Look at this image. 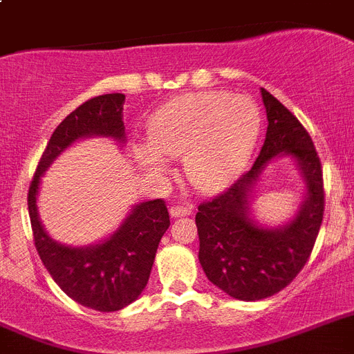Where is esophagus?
<instances>
[{"label": "esophagus", "instance_id": "34e87169", "mask_svg": "<svg viewBox=\"0 0 354 354\" xmlns=\"http://www.w3.org/2000/svg\"><path fill=\"white\" fill-rule=\"evenodd\" d=\"M170 214L174 216V218H179V216H189V214H192V207L174 206L170 207Z\"/></svg>", "mask_w": 354, "mask_h": 354}]
</instances>
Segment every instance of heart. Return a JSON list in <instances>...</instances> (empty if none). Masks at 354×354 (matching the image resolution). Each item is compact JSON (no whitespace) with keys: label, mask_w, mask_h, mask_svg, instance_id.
<instances>
[{"label":"heart","mask_w":354,"mask_h":354,"mask_svg":"<svg viewBox=\"0 0 354 354\" xmlns=\"http://www.w3.org/2000/svg\"><path fill=\"white\" fill-rule=\"evenodd\" d=\"M259 131L254 100L202 91L162 105L148 125V145H136L134 156L153 175L168 170L166 157H183L186 180L197 192L214 193L240 177Z\"/></svg>","instance_id":"b5f03b06"}]
</instances>
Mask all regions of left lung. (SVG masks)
I'll return each instance as SVG.
<instances>
[{
	"instance_id": "8db88e82",
	"label": "left lung",
	"mask_w": 354,
	"mask_h": 354,
	"mask_svg": "<svg viewBox=\"0 0 354 354\" xmlns=\"http://www.w3.org/2000/svg\"><path fill=\"white\" fill-rule=\"evenodd\" d=\"M267 136L252 168L218 197L198 206V261L207 279L238 301H261L290 285L315 245L324 214L321 161L306 129L261 87ZM279 156H290L305 183L295 216L272 228L254 216L255 186Z\"/></svg>"
}]
</instances>
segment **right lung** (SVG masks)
Segmentation results:
<instances>
[{"instance_id": "right-lung-1", "label": "right lung", "mask_w": 354, "mask_h": 354, "mask_svg": "<svg viewBox=\"0 0 354 354\" xmlns=\"http://www.w3.org/2000/svg\"><path fill=\"white\" fill-rule=\"evenodd\" d=\"M123 104L122 93L95 96L66 116L48 141L28 192L33 241L42 265L68 297L96 312H118L143 294L159 241L170 227L165 201L136 204L107 238L73 247L53 240L42 225L39 186L57 157L77 141L98 136L125 147Z\"/></svg>"}]
</instances>
